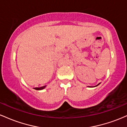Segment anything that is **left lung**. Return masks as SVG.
Here are the masks:
<instances>
[{"label":"left lung","instance_id":"8db88e82","mask_svg":"<svg viewBox=\"0 0 127 127\" xmlns=\"http://www.w3.org/2000/svg\"><path fill=\"white\" fill-rule=\"evenodd\" d=\"M99 84H98V85H99ZM97 85H96V86H97Z\"/></svg>","mask_w":127,"mask_h":127}]
</instances>
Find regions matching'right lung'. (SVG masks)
<instances>
[{
	"label": "right lung",
	"instance_id": "obj_1",
	"mask_svg": "<svg viewBox=\"0 0 127 127\" xmlns=\"http://www.w3.org/2000/svg\"><path fill=\"white\" fill-rule=\"evenodd\" d=\"M45 87V86H44V87H40V88H35L34 89L36 90H43V88H44Z\"/></svg>",
	"mask_w": 127,
	"mask_h": 127
}]
</instances>
